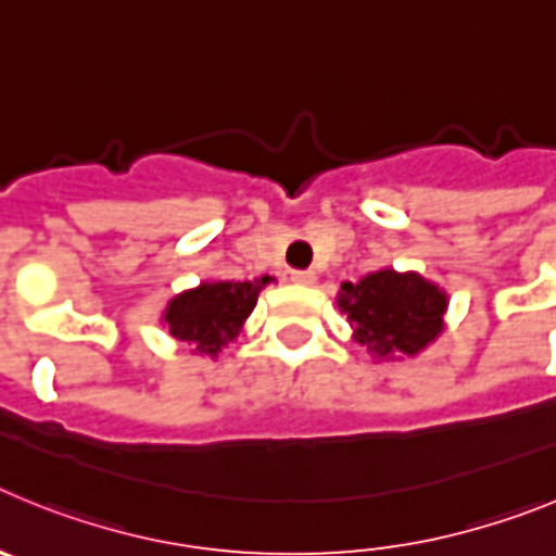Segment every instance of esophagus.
<instances>
[{
	"label": "esophagus",
	"mask_w": 556,
	"mask_h": 556,
	"mask_svg": "<svg viewBox=\"0 0 556 556\" xmlns=\"http://www.w3.org/2000/svg\"><path fill=\"white\" fill-rule=\"evenodd\" d=\"M292 281L301 283V287H308V283H314V273L312 269H292Z\"/></svg>",
	"instance_id": "esophagus-1"
}]
</instances>
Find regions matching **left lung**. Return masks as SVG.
<instances>
[{
    "label": "left lung",
    "mask_w": 556,
    "mask_h": 556,
    "mask_svg": "<svg viewBox=\"0 0 556 556\" xmlns=\"http://www.w3.org/2000/svg\"><path fill=\"white\" fill-rule=\"evenodd\" d=\"M339 308L370 353L415 356L443 331L445 294L415 273L381 269L358 283H342Z\"/></svg>",
    "instance_id": "1"
}]
</instances>
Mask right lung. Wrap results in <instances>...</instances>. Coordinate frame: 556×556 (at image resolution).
<instances>
[{
	"label": "right lung",
	"instance_id": "1",
	"mask_svg": "<svg viewBox=\"0 0 556 556\" xmlns=\"http://www.w3.org/2000/svg\"><path fill=\"white\" fill-rule=\"evenodd\" d=\"M269 281V275H262L255 281L200 283L198 289L178 294L164 314L169 333L180 342H189L198 353L217 356L239 333L258 301V292Z\"/></svg>",
	"mask_w": 556,
	"mask_h": 556
}]
</instances>
